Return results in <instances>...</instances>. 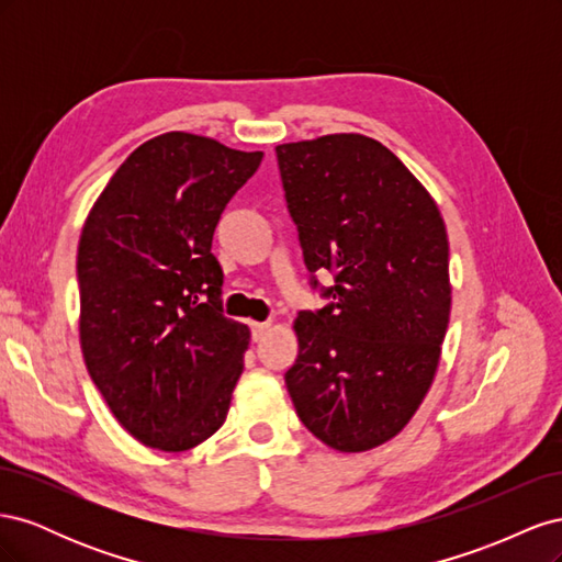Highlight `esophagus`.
<instances>
[{
  "mask_svg": "<svg viewBox=\"0 0 562 562\" xmlns=\"http://www.w3.org/2000/svg\"><path fill=\"white\" fill-rule=\"evenodd\" d=\"M269 328H271V323H269V321H265V323H258V321L250 323V335H252L255 342H258V339H262V337L267 335V330H269Z\"/></svg>",
  "mask_w": 562,
  "mask_h": 562,
  "instance_id": "obj_1",
  "label": "esophagus"
}]
</instances>
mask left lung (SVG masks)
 <instances>
[{
    "label": "left lung",
    "instance_id": "obj_1",
    "mask_svg": "<svg viewBox=\"0 0 562 562\" xmlns=\"http://www.w3.org/2000/svg\"><path fill=\"white\" fill-rule=\"evenodd\" d=\"M277 159L304 265L335 274L333 304L293 321L288 394L328 448L366 452L405 429L436 378L452 304L443 215L368 135L277 145Z\"/></svg>",
    "mask_w": 562,
    "mask_h": 562
}]
</instances>
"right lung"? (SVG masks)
Returning <instances> with one entry per match:
<instances>
[{
  "label": "right lung",
  "mask_w": 562,
  "mask_h": 562,
  "mask_svg": "<svg viewBox=\"0 0 562 562\" xmlns=\"http://www.w3.org/2000/svg\"><path fill=\"white\" fill-rule=\"evenodd\" d=\"M262 151L161 133L95 199L77 250L79 342L93 384L143 446L192 450L223 427L248 326L223 314L211 252L229 199Z\"/></svg>",
  "instance_id": "add662e5"
}]
</instances>
